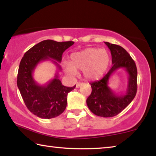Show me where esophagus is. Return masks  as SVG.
Returning a JSON list of instances; mask_svg holds the SVG:
<instances>
[{"label":"esophagus","instance_id":"1","mask_svg":"<svg viewBox=\"0 0 156 156\" xmlns=\"http://www.w3.org/2000/svg\"><path fill=\"white\" fill-rule=\"evenodd\" d=\"M82 84H83V83H80V82H78V83H76V88H79V87H80L82 85Z\"/></svg>","mask_w":156,"mask_h":156}]
</instances>
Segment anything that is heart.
Masks as SVG:
<instances>
[{
    "label": "heart",
    "instance_id": "b5f03b06",
    "mask_svg": "<svg viewBox=\"0 0 156 156\" xmlns=\"http://www.w3.org/2000/svg\"><path fill=\"white\" fill-rule=\"evenodd\" d=\"M110 62L111 55L108 50L89 47L72 53L69 62L65 65V71L68 75L73 76L77 73V70H83L84 78L95 80L104 75Z\"/></svg>",
    "mask_w": 156,
    "mask_h": 156
}]
</instances>
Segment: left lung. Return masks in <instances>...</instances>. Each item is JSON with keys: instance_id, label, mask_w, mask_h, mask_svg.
Listing matches in <instances>:
<instances>
[{"instance_id": "8db88e82", "label": "left lung", "mask_w": 156, "mask_h": 156, "mask_svg": "<svg viewBox=\"0 0 156 156\" xmlns=\"http://www.w3.org/2000/svg\"><path fill=\"white\" fill-rule=\"evenodd\" d=\"M112 54L113 66L102 79L90 83L91 94L87 99L91 112L100 117L110 118L118 115L131 103L137 92V68L130 55L121 46L105 42ZM122 68L128 73V84L125 94H115L108 87L112 73Z\"/></svg>"}]
</instances>
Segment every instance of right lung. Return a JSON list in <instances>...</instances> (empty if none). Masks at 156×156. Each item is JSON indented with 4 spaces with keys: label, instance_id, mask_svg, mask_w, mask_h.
<instances>
[{
    "label": "right lung",
    "instance_id": "obj_1",
    "mask_svg": "<svg viewBox=\"0 0 156 156\" xmlns=\"http://www.w3.org/2000/svg\"><path fill=\"white\" fill-rule=\"evenodd\" d=\"M73 43V41H43L29 49L21 60L17 86L26 107L39 118L50 119L61 114L67 107V94L74 89L76 85L72 87L62 85L58 72L54 78L41 85L34 79V69L39 62L50 60L60 71L61 67L56 61L61 62L63 52Z\"/></svg>",
    "mask_w": 156,
    "mask_h": 156
}]
</instances>
